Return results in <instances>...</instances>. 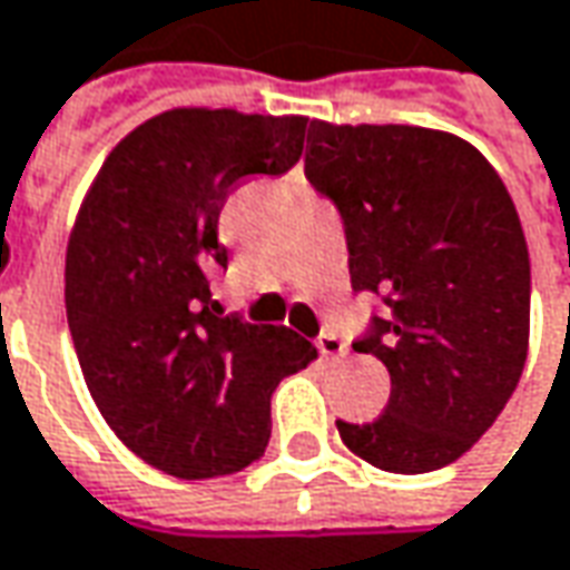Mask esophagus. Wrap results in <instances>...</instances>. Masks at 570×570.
Here are the masks:
<instances>
[{"mask_svg": "<svg viewBox=\"0 0 570 570\" xmlns=\"http://www.w3.org/2000/svg\"><path fill=\"white\" fill-rule=\"evenodd\" d=\"M317 348H320V355H326V358H340V355H345V352H348L345 340H342L340 333H333V330L320 333Z\"/></svg>", "mask_w": 570, "mask_h": 570, "instance_id": "obj_1", "label": "esophagus"}]
</instances>
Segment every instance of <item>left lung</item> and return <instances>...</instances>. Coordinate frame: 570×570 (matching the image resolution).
<instances>
[{
	"label": "left lung",
	"mask_w": 570,
	"mask_h": 570,
	"mask_svg": "<svg viewBox=\"0 0 570 570\" xmlns=\"http://www.w3.org/2000/svg\"><path fill=\"white\" fill-rule=\"evenodd\" d=\"M304 174L342 218L355 292L386 304L355 352L390 371L383 415L336 422L386 472L448 466L508 405L530 342V253L479 148L422 126L311 120Z\"/></svg>",
	"instance_id": "8db88e82"
}]
</instances>
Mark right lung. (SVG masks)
Instances as JSON below:
<instances>
[{
	"instance_id": "obj_1",
	"label": "right lung",
	"mask_w": 570,
	"mask_h": 570,
	"mask_svg": "<svg viewBox=\"0 0 570 570\" xmlns=\"http://www.w3.org/2000/svg\"><path fill=\"white\" fill-rule=\"evenodd\" d=\"M304 117L180 107L122 139L66 250V317L107 425L148 466L215 479L263 456L273 390L317 358L288 326L222 317L218 215L250 174H285Z\"/></svg>"
}]
</instances>
